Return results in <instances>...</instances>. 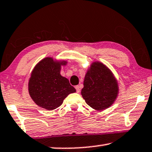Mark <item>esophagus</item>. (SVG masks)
<instances>
[{"label": "esophagus", "instance_id": "esophagus-1", "mask_svg": "<svg viewBox=\"0 0 152 152\" xmlns=\"http://www.w3.org/2000/svg\"><path fill=\"white\" fill-rule=\"evenodd\" d=\"M75 88H76V92H80V87L78 86H75Z\"/></svg>", "mask_w": 152, "mask_h": 152}]
</instances>
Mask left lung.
I'll return each instance as SVG.
<instances>
[{
  "label": "left lung",
  "instance_id": "obj_1",
  "mask_svg": "<svg viewBox=\"0 0 152 152\" xmlns=\"http://www.w3.org/2000/svg\"><path fill=\"white\" fill-rule=\"evenodd\" d=\"M81 95L87 104L96 110L109 108L118 96L119 87L113 72L102 62H93L83 82Z\"/></svg>",
  "mask_w": 152,
  "mask_h": 152
}]
</instances>
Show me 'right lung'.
<instances>
[{
    "label": "right lung",
    "mask_w": 152,
    "mask_h": 152,
    "mask_svg": "<svg viewBox=\"0 0 152 152\" xmlns=\"http://www.w3.org/2000/svg\"><path fill=\"white\" fill-rule=\"evenodd\" d=\"M66 64V60L47 57L34 67L28 82V92L38 106L54 110L61 106L69 94L76 92L67 78L60 74L61 66Z\"/></svg>",
    "instance_id": "right-lung-1"
}]
</instances>
